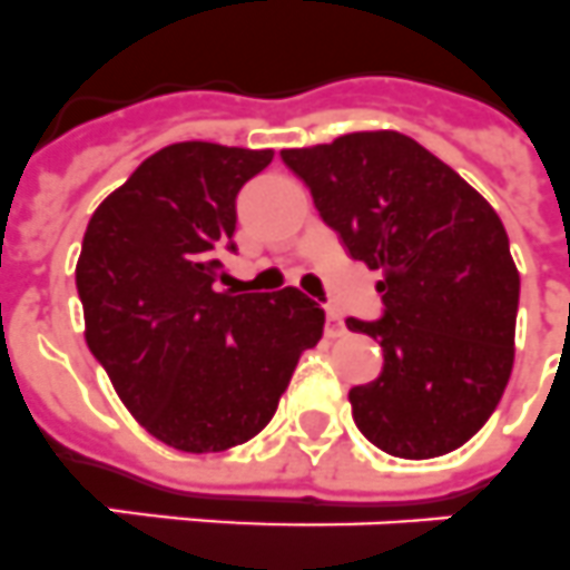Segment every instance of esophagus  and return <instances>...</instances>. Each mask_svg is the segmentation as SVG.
Listing matches in <instances>:
<instances>
[{
	"mask_svg": "<svg viewBox=\"0 0 570 570\" xmlns=\"http://www.w3.org/2000/svg\"><path fill=\"white\" fill-rule=\"evenodd\" d=\"M324 333H327L330 338L344 336V322H342V315H338L336 309H327V322H324Z\"/></svg>",
	"mask_w": 570,
	"mask_h": 570,
	"instance_id": "34e87169",
	"label": "esophagus"
}]
</instances>
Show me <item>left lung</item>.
<instances>
[{
	"label": "left lung",
	"instance_id": "left-lung-1",
	"mask_svg": "<svg viewBox=\"0 0 570 570\" xmlns=\"http://www.w3.org/2000/svg\"><path fill=\"white\" fill-rule=\"evenodd\" d=\"M281 159L347 255L382 275L380 322L347 318L385 358L347 394L358 432L409 461L463 446L513 371L519 269L499 214L403 132H347Z\"/></svg>",
	"mask_w": 570,
	"mask_h": 570
}]
</instances>
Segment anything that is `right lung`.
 <instances>
[{
	"label": "right lung",
	"instance_id": "1",
	"mask_svg": "<svg viewBox=\"0 0 570 570\" xmlns=\"http://www.w3.org/2000/svg\"><path fill=\"white\" fill-rule=\"evenodd\" d=\"M272 150L161 147L98 205L78 257L86 344L121 403L179 452H223L269 423L324 309L281 293H217L237 252V194Z\"/></svg>",
	"mask_w": 570,
	"mask_h": 570
}]
</instances>
